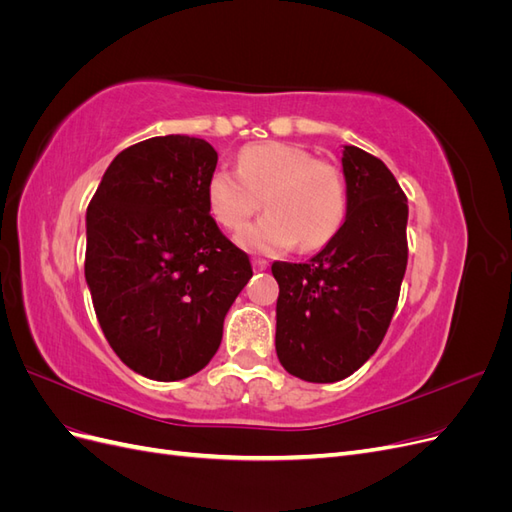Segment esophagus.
Wrapping results in <instances>:
<instances>
[{
  "label": "esophagus",
  "instance_id": "34e87169",
  "mask_svg": "<svg viewBox=\"0 0 512 512\" xmlns=\"http://www.w3.org/2000/svg\"><path fill=\"white\" fill-rule=\"evenodd\" d=\"M252 267H254V271H265L267 269V262L265 260H254Z\"/></svg>",
  "mask_w": 512,
  "mask_h": 512
}]
</instances>
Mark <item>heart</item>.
I'll return each mask as SVG.
<instances>
[{
	"label": "heart",
	"instance_id": "obj_1",
	"mask_svg": "<svg viewBox=\"0 0 512 512\" xmlns=\"http://www.w3.org/2000/svg\"><path fill=\"white\" fill-rule=\"evenodd\" d=\"M205 196L213 220L232 232L250 222L262 200L269 213L237 239L260 254H282L297 243L303 252L320 250L335 239L348 209L342 173L305 147L280 141L243 147L237 170H213Z\"/></svg>",
	"mask_w": 512,
	"mask_h": 512
}]
</instances>
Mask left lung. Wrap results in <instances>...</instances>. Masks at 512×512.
Listing matches in <instances>:
<instances>
[{"label":"left lung","instance_id":"obj_1","mask_svg":"<svg viewBox=\"0 0 512 512\" xmlns=\"http://www.w3.org/2000/svg\"><path fill=\"white\" fill-rule=\"evenodd\" d=\"M346 220L307 262H273L275 350L288 374L337 382L378 350L408 265V198L386 164L344 145Z\"/></svg>","mask_w":512,"mask_h":512}]
</instances>
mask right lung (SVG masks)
Here are the masks:
<instances>
[{
  "label": "right lung",
  "mask_w": 512,
  "mask_h": 512,
  "mask_svg": "<svg viewBox=\"0 0 512 512\" xmlns=\"http://www.w3.org/2000/svg\"><path fill=\"white\" fill-rule=\"evenodd\" d=\"M215 149L168 134L123 149L87 207L85 280L119 359L158 382L194 376L218 352L224 318L252 277L209 215Z\"/></svg>",
  "instance_id": "1"
}]
</instances>
